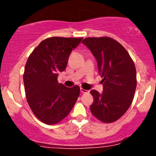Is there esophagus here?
Segmentation results:
<instances>
[{
    "label": "esophagus",
    "mask_w": 156,
    "mask_h": 156,
    "mask_svg": "<svg viewBox=\"0 0 156 156\" xmlns=\"http://www.w3.org/2000/svg\"><path fill=\"white\" fill-rule=\"evenodd\" d=\"M80 92L82 93H89V90H86V89H84L83 88H80Z\"/></svg>",
    "instance_id": "obj_1"
}]
</instances>
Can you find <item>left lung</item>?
<instances>
[{
  "instance_id": "1",
  "label": "left lung",
  "mask_w": 156,
  "mask_h": 156,
  "mask_svg": "<svg viewBox=\"0 0 156 156\" xmlns=\"http://www.w3.org/2000/svg\"><path fill=\"white\" fill-rule=\"evenodd\" d=\"M98 62L103 92L91 90V112L103 122L119 119L129 108L136 88V70L128 52L108 37H88L82 41Z\"/></svg>"
}]
</instances>
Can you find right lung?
<instances>
[{
	"label": "right lung",
	"instance_id": "add662e5",
	"mask_svg": "<svg viewBox=\"0 0 156 156\" xmlns=\"http://www.w3.org/2000/svg\"><path fill=\"white\" fill-rule=\"evenodd\" d=\"M83 38L53 37L42 41L30 54L23 82L27 102L34 115L48 125L64 119L79 97L80 87L58 83V73L67 67L69 54Z\"/></svg>",
	"mask_w": 156,
	"mask_h": 156
}]
</instances>
